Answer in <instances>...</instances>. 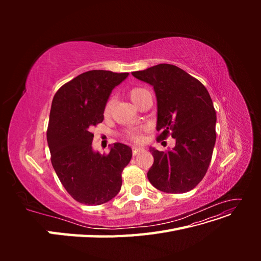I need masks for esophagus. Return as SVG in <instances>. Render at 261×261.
Returning <instances> with one entry per match:
<instances>
[{"label":"esophagus","instance_id":"obj_1","mask_svg":"<svg viewBox=\"0 0 261 261\" xmlns=\"http://www.w3.org/2000/svg\"><path fill=\"white\" fill-rule=\"evenodd\" d=\"M141 150V148H139V147H133L132 148V152H133V155H136L139 151Z\"/></svg>","mask_w":261,"mask_h":261}]
</instances>
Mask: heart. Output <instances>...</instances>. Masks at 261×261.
I'll return each instance as SVG.
<instances>
[{
    "mask_svg": "<svg viewBox=\"0 0 261 261\" xmlns=\"http://www.w3.org/2000/svg\"><path fill=\"white\" fill-rule=\"evenodd\" d=\"M148 93H149V91L146 88H144V87H133V88L129 89V91H128V96H129L130 100L134 102V103H135L138 107L141 99H143L146 96V94H148ZM112 106H113V101L112 100H108V102H107L106 106H105V110H103V113H105L106 116L111 114ZM128 137L133 141H140L141 139H143V136H141V133L137 132V130L130 132Z\"/></svg>",
    "mask_w": 261,
    "mask_h": 261,
    "instance_id": "obj_1",
    "label": "heart"
}]
</instances>
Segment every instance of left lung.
<instances>
[{
    "mask_svg": "<svg viewBox=\"0 0 261 261\" xmlns=\"http://www.w3.org/2000/svg\"><path fill=\"white\" fill-rule=\"evenodd\" d=\"M153 86L158 101L156 141L175 138L168 151L150 149L153 164L147 176L169 194L192 191L206 175L216 144L217 115L210 94L198 80L172 64L132 73Z\"/></svg>",
    "mask_w": 261,
    "mask_h": 261,
    "instance_id": "1",
    "label": "left lung"
}]
</instances>
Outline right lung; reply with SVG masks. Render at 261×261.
I'll list each match as a JSON object with an SVG mask.
<instances>
[{
  "instance_id": "obj_1",
  "label": "right lung",
  "mask_w": 261,
  "mask_h": 261,
  "mask_svg": "<svg viewBox=\"0 0 261 261\" xmlns=\"http://www.w3.org/2000/svg\"><path fill=\"white\" fill-rule=\"evenodd\" d=\"M128 73L89 70L63 85L54 94L46 140L51 162L62 185L73 198L97 206L117 195L122 172L132 149L115 143L109 153L92 149V127L103 121L110 93Z\"/></svg>"
}]
</instances>
